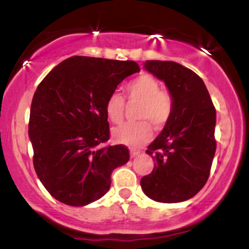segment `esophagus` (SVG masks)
I'll return each mask as SVG.
<instances>
[{
	"label": "esophagus",
	"instance_id": "obj_1",
	"mask_svg": "<svg viewBox=\"0 0 249 249\" xmlns=\"http://www.w3.org/2000/svg\"><path fill=\"white\" fill-rule=\"evenodd\" d=\"M130 154H131V158H134V157H137V156H139V154H141V151L131 150L130 151Z\"/></svg>",
	"mask_w": 249,
	"mask_h": 249
}]
</instances>
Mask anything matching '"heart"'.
<instances>
[{
    "label": "heart",
    "mask_w": 249,
    "mask_h": 249,
    "mask_svg": "<svg viewBox=\"0 0 249 249\" xmlns=\"http://www.w3.org/2000/svg\"><path fill=\"white\" fill-rule=\"evenodd\" d=\"M128 103H138L136 118L138 122L127 123L116 127L112 137L116 142L130 147H139L148 141L152 128L161 130L167 125L173 112V97L170 92L160 90V84L148 73L136 77L125 89ZM125 101L122 95L113 92L105 102V115L113 124L124 118Z\"/></svg>",
    "instance_id": "1"
}]
</instances>
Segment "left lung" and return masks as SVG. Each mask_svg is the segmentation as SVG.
Masks as SVG:
<instances>
[{
    "instance_id": "left-lung-1",
    "label": "left lung",
    "mask_w": 249,
    "mask_h": 249,
    "mask_svg": "<svg viewBox=\"0 0 249 249\" xmlns=\"http://www.w3.org/2000/svg\"><path fill=\"white\" fill-rule=\"evenodd\" d=\"M144 68L165 82L173 97V112L147 146L154 167L142 177L141 186L154 201H185L196 196L210 177L216 148L215 107L202 79L184 65L146 61Z\"/></svg>"
}]
</instances>
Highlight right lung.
Instances as JSON below:
<instances>
[{"mask_svg": "<svg viewBox=\"0 0 249 249\" xmlns=\"http://www.w3.org/2000/svg\"><path fill=\"white\" fill-rule=\"evenodd\" d=\"M133 61L73 56L39 83L30 107L34 167L43 186L69 206L102 198L116 167L130 159L125 145L103 146L110 138L105 102L127 76Z\"/></svg>", "mask_w": 249, "mask_h": 249, "instance_id": "add662e5", "label": "right lung"}]
</instances>
